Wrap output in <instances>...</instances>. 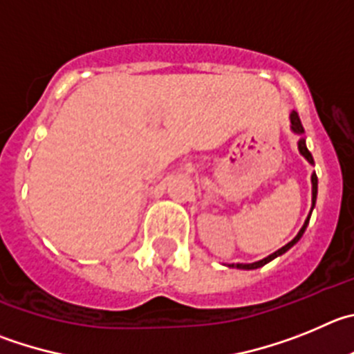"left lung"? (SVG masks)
Wrapping results in <instances>:
<instances>
[{
	"label": "left lung",
	"instance_id": "1",
	"mask_svg": "<svg viewBox=\"0 0 354 354\" xmlns=\"http://www.w3.org/2000/svg\"><path fill=\"white\" fill-rule=\"evenodd\" d=\"M289 118H291V130H292V132L300 133V136H301V133H304V127H301V122H300V118H298V113H296V111H292L291 116H289ZM298 149H300V153L304 155L305 158H307L308 164H314V158H312L310 151H308V149H307V145H305V139L304 138H301L300 141H298ZM310 181H312V208H314V206H316V197H317V176H316V173H312ZM310 213H308L307 221H305L304 227L300 229V232H298V234H296V236L292 238V240L289 241L288 245H284V247H282V248H279L277 252L270 254L268 257H264V259L257 261V263H250V264L238 263V264H229V266H231V268H240V270H256V268H261V266H264V264H266V263H270V261H273V259H275V257H279V256H282V254H284V252H288L289 248H291L292 245L296 243V241H298L301 236H304L305 229H307V225H308V221H310Z\"/></svg>",
	"mask_w": 354,
	"mask_h": 354
}]
</instances>
